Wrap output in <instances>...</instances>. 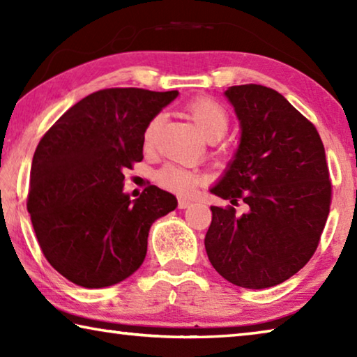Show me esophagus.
<instances>
[{
	"label": "esophagus",
	"mask_w": 357,
	"mask_h": 357,
	"mask_svg": "<svg viewBox=\"0 0 357 357\" xmlns=\"http://www.w3.org/2000/svg\"><path fill=\"white\" fill-rule=\"evenodd\" d=\"M192 204V202L190 200H187V198H179L178 200V208L179 209H185V208H189Z\"/></svg>",
	"instance_id": "1"
}]
</instances>
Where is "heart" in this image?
Masks as SVG:
<instances>
[{
  "label": "heart",
  "mask_w": 357,
  "mask_h": 357,
  "mask_svg": "<svg viewBox=\"0 0 357 357\" xmlns=\"http://www.w3.org/2000/svg\"><path fill=\"white\" fill-rule=\"evenodd\" d=\"M185 113L189 114L190 119L195 123L202 135L208 142H217L227 134L229 118L225 108L219 102L209 98H195L185 105ZM164 123V116L160 113L154 114L148 121L146 128L143 132V143L144 146H153L157 134ZM200 174L193 170H189L183 165L178 164H167L155 172V183L167 190L176 193H189L190 190L200 184Z\"/></svg>",
  "instance_id": "obj_1"
}]
</instances>
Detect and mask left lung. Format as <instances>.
Segmentation results:
<instances>
[{
    "label": "left lung",
    "instance_id": "left-lung-1",
    "mask_svg": "<svg viewBox=\"0 0 357 357\" xmlns=\"http://www.w3.org/2000/svg\"><path fill=\"white\" fill-rule=\"evenodd\" d=\"M241 123L234 160L214 195L204 238L211 264L233 285L261 289L309 263L329 215L332 184L315 126L275 89L239 84L225 91ZM248 204L239 216L234 206Z\"/></svg>",
    "mask_w": 357,
    "mask_h": 357
}]
</instances>
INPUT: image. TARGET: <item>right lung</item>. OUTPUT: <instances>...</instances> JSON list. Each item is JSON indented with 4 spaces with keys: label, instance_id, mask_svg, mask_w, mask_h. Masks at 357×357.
I'll list each match as a JSON object with an SVG mask.
<instances>
[{
    "label": "right lung",
    "instance_id": "right-lung-1",
    "mask_svg": "<svg viewBox=\"0 0 357 357\" xmlns=\"http://www.w3.org/2000/svg\"><path fill=\"white\" fill-rule=\"evenodd\" d=\"M178 91L107 88L77 102L36 148L26 208L47 261L84 288L123 282L140 268L154 220L176 197L148 185L123 192L124 170L143 160L148 121Z\"/></svg>",
    "mask_w": 357,
    "mask_h": 357
}]
</instances>
